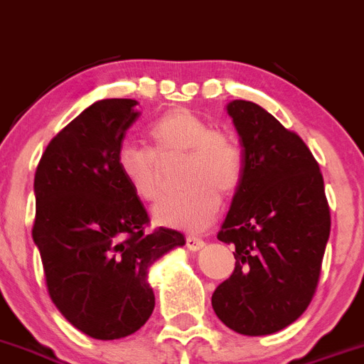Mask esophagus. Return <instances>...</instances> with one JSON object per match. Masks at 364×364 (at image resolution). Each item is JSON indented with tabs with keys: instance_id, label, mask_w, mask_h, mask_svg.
I'll return each mask as SVG.
<instances>
[{
	"instance_id": "esophagus-1",
	"label": "esophagus",
	"mask_w": 364,
	"mask_h": 364,
	"mask_svg": "<svg viewBox=\"0 0 364 364\" xmlns=\"http://www.w3.org/2000/svg\"><path fill=\"white\" fill-rule=\"evenodd\" d=\"M205 245V242L198 236H186V247L191 249V251H200L201 247Z\"/></svg>"
}]
</instances>
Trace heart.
I'll use <instances>...</instances> for the list:
<instances>
[{
	"mask_svg": "<svg viewBox=\"0 0 364 364\" xmlns=\"http://www.w3.org/2000/svg\"><path fill=\"white\" fill-rule=\"evenodd\" d=\"M150 150L124 144L117 151V170L135 198L156 201L163 192L164 168L183 163L181 185L186 191L164 198L154 207L156 223L200 232L220 210L221 196H232L245 173L238 141L216 129L186 107H173L148 128Z\"/></svg>",
	"mask_w": 364,
	"mask_h": 364,
	"instance_id": "1",
	"label": "heart"
}]
</instances>
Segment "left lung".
I'll return each mask as SVG.
<instances>
[{
  "instance_id": "8db88e82",
  "label": "left lung",
  "mask_w": 364,
  "mask_h": 364,
  "mask_svg": "<svg viewBox=\"0 0 364 364\" xmlns=\"http://www.w3.org/2000/svg\"><path fill=\"white\" fill-rule=\"evenodd\" d=\"M245 173L218 240L235 243V271L213 293L225 326L269 335L304 314L330 238V207L318 163L295 132L249 100L227 106Z\"/></svg>"
}]
</instances>
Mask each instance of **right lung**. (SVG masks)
I'll return each mask as SVG.
<instances>
[{
    "instance_id": "1",
    "label": "right lung",
    "mask_w": 364,
    "mask_h": 364,
    "mask_svg": "<svg viewBox=\"0 0 364 364\" xmlns=\"http://www.w3.org/2000/svg\"><path fill=\"white\" fill-rule=\"evenodd\" d=\"M137 100L91 104L50 139L34 176L33 240L47 291L73 326L93 339L135 333L156 296L148 267L185 245L179 230H148L150 216L117 170Z\"/></svg>"
}]
</instances>
